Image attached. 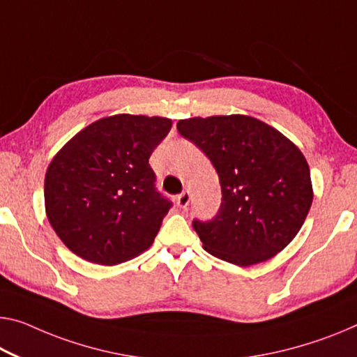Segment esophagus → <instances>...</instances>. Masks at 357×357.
I'll return each mask as SVG.
<instances>
[{
	"mask_svg": "<svg viewBox=\"0 0 357 357\" xmlns=\"http://www.w3.org/2000/svg\"><path fill=\"white\" fill-rule=\"evenodd\" d=\"M190 191H183V193H180L177 197H175V202H177V206L180 207V209H186L190 204Z\"/></svg>",
	"mask_w": 357,
	"mask_h": 357,
	"instance_id": "1",
	"label": "esophagus"
}]
</instances>
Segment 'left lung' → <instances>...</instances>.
I'll use <instances>...</instances> for the list:
<instances>
[{"label":"left lung","instance_id":"obj_1","mask_svg":"<svg viewBox=\"0 0 357 357\" xmlns=\"http://www.w3.org/2000/svg\"><path fill=\"white\" fill-rule=\"evenodd\" d=\"M177 129L204 151L222 186L217 215L193 220L202 248L238 266L279 254L300 231L312 202L303 153L279 130L245 114L180 119Z\"/></svg>","mask_w":357,"mask_h":357}]
</instances>
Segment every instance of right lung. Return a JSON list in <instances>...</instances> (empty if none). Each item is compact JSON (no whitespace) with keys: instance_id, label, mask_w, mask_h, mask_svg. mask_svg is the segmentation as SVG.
<instances>
[{"instance_id":"obj_1","label":"right lung","mask_w":357,"mask_h":357,"mask_svg":"<svg viewBox=\"0 0 357 357\" xmlns=\"http://www.w3.org/2000/svg\"><path fill=\"white\" fill-rule=\"evenodd\" d=\"M171 128L167 118L114 114L79 130L54 156L46 215L73 254L112 266L153 244L172 202L156 190L148 160Z\"/></svg>"}]
</instances>
